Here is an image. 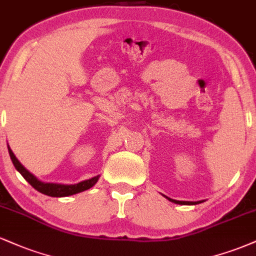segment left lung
<instances>
[{"instance_id": "1", "label": "left lung", "mask_w": 256, "mask_h": 256, "mask_svg": "<svg viewBox=\"0 0 256 256\" xmlns=\"http://www.w3.org/2000/svg\"><path fill=\"white\" fill-rule=\"evenodd\" d=\"M169 199V198H168ZM170 201H172V202L175 204H180V205H195V204H199V202H190V201H177V200H172V199H169Z\"/></svg>"}]
</instances>
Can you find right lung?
<instances>
[{"instance_id": "add662e5", "label": "right lung", "mask_w": 256, "mask_h": 256, "mask_svg": "<svg viewBox=\"0 0 256 256\" xmlns=\"http://www.w3.org/2000/svg\"><path fill=\"white\" fill-rule=\"evenodd\" d=\"M8 151L15 169L19 171L21 175H22L24 178H25L26 181L36 189V190L40 192L42 194L49 195V196L61 198V196H69V195L80 193V192L86 190V189H90L92 186H94L99 178V176H96L91 180H87V181L78 183V184H57V183L40 182L38 178H36L30 171H27L25 168L20 164V162L18 160L16 157H15L14 153L12 152L10 148H9V146H8Z\"/></svg>"}]
</instances>
